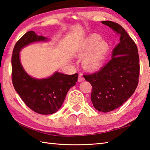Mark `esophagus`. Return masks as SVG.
I'll return each mask as SVG.
<instances>
[{
	"mask_svg": "<svg viewBox=\"0 0 150 150\" xmlns=\"http://www.w3.org/2000/svg\"><path fill=\"white\" fill-rule=\"evenodd\" d=\"M84 80H85V79H84V78H83V76L80 74L79 75V76H78V82H83V81H84Z\"/></svg>",
	"mask_w": 150,
	"mask_h": 150,
	"instance_id": "esophagus-1",
	"label": "esophagus"
}]
</instances>
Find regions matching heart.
<instances>
[{"label":"heart","mask_w":150,"mask_h":150,"mask_svg":"<svg viewBox=\"0 0 150 150\" xmlns=\"http://www.w3.org/2000/svg\"><path fill=\"white\" fill-rule=\"evenodd\" d=\"M110 50L109 44L101 40L99 35H91L86 38L76 52L79 58L85 57L83 65L89 70L99 69L103 65L108 57Z\"/></svg>","instance_id":"1"}]
</instances>
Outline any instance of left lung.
<instances>
[{"instance_id":"8db88e82","label":"left lung","mask_w":150,"mask_h":150,"mask_svg":"<svg viewBox=\"0 0 150 150\" xmlns=\"http://www.w3.org/2000/svg\"><path fill=\"white\" fill-rule=\"evenodd\" d=\"M120 35L112 50V59L98 72L83 75L92 86L91 100L99 111L107 112L125 103L137 88L140 62L137 46L119 23L103 21Z\"/></svg>"}]
</instances>
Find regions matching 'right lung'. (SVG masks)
<instances>
[{"label": "right lung", "mask_w": 150, "mask_h": 150, "mask_svg": "<svg viewBox=\"0 0 150 150\" xmlns=\"http://www.w3.org/2000/svg\"><path fill=\"white\" fill-rule=\"evenodd\" d=\"M33 31L25 33L16 43L12 56V80L14 88L29 108L41 115L56 112L61 107L68 90L76 84L78 74L56 72L51 76L37 79L30 76L21 64L20 50L34 42L47 41Z\"/></svg>", "instance_id": "add662e5"}]
</instances>
